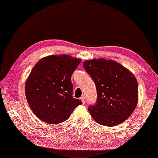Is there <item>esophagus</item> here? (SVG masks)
Masks as SVG:
<instances>
[{
    "mask_svg": "<svg viewBox=\"0 0 158 158\" xmlns=\"http://www.w3.org/2000/svg\"><path fill=\"white\" fill-rule=\"evenodd\" d=\"M81 102H82V103H85V97H81Z\"/></svg>",
    "mask_w": 158,
    "mask_h": 158,
    "instance_id": "34e87169",
    "label": "esophagus"
}]
</instances>
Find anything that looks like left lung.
I'll return each mask as SVG.
<instances>
[{"mask_svg":"<svg viewBox=\"0 0 158 158\" xmlns=\"http://www.w3.org/2000/svg\"><path fill=\"white\" fill-rule=\"evenodd\" d=\"M83 66L94 81L97 103L88 110L100 125L113 127L123 123L135 110L138 102V82L131 72L113 60L93 59Z\"/></svg>","mask_w":158,"mask_h":158,"instance_id":"left-lung-1","label":"left lung"}]
</instances>
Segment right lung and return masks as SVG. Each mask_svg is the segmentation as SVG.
Listing matches in <instances>:
<instances>
[{
    "label": "right lung",
    "instance_id": "1",
    "mask_svg": "<svg viewBox=\"0 0 158 158\" xmlns=\"http://www.w3.org/2000/svg\"><path fill=\"white\" fill-rule=\"evenodd\" d=\"M81 59L68 55H50L33 66L25 83L28 105L36 117L48 124H59L82 104L74 99L71 76Z\"/></svg>",
    "mask_w": 158,
    "mask_h": 158
}]
</instances>
